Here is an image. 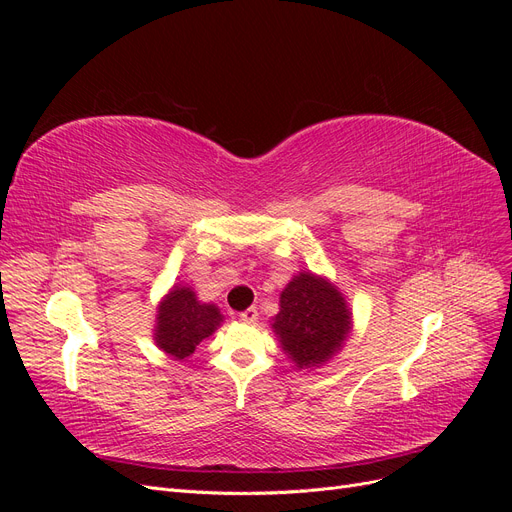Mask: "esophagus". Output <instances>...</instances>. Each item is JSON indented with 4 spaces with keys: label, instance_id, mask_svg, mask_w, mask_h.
Instances as JSON below:
<instances>
[{
    "label": "esophagus",
    "instance_id": "34e87169",
    "mask_svg": "<svg viewBox=\"0 0 512 512\" xmlns=\"http://www.w3.org/2000/svg\"><path fill=\"white\" fill-rule=\"evenodd\" d=\"M239 318H241L243 322H247V324H254V322L258 320V309H256V307H247L245 312L239 314Z\"/></svg>",
    "mask_w": 512,
    "mask_h": 512
}]
</instances>
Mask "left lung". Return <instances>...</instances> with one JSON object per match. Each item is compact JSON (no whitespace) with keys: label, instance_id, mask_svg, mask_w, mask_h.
<instances>
[{"label":"left lung","instance_id":"1","mask_svg":"<svg viewBox=\"0 0 512 512\" xmlns=\"http://www.w3.org/2000/svg\"><path fill=\"white\" fill-rule=\"evenodd\" d=\"M271 329L299 371L322 367L344 348L352 331V309L329 277L299 271L280 292V312Z\"/></svg>","mask_w":512,"mask_h":512}]
</instances>
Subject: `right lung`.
<instances>
[{"instance_id":"add662e5","label":"right lung","mask_w":512,"mask_h":512,"mask_svg":"<svg viewBox=\"0 0 512 512\" xmlns=\"http://www.w3.org/2000/svg\"><path fill=\"white\" fill-rule=\"evenodd\" d=\"M222 322L218 305L200 301L188 284H175L158 303L153 342L173 359L188 361Z\"/></svg>"}]
</instances>
